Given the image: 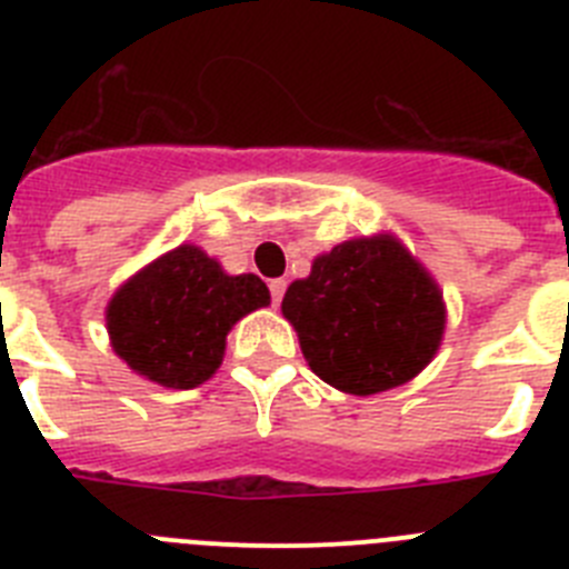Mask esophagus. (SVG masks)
<instances>
[{
    "mask_svg": "<svg viewBox=\"0 0 569 569\" xmlns=\"http://www.w3.org/2000/svg\"><path fill=\"white\" fill-rule=\"evenodd\" d=\"M268 288H270V301H273V305H281V296H284V290H288V281L273 279Z\"/></svg>",
    "mask_w": 569,
    "mask_h": 569,
    "instance_id": "obj_1",
    "label": "esophagus"
}]
</instances>
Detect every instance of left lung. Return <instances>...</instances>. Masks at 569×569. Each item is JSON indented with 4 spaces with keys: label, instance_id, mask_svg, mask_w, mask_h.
<instances>
[{
    "label": "left lung",
    "instance_id": "left-lung-1",
    "mask_svg": "<svg viewBox=\"0 0 569 569\" xmlns=\"http://www.w3.org/2000/svg\"><path fill=\"white\" fill-rule=\"evenodd\" d=\"M281 313L310 370L336 390L373 396L425 370L445 333L436 281L393 236L350 239L293 281Z\"/></svg>",
    "mask_w": 569,
    "mask_h": 569
}]
</instances>
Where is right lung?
Returning a JSON list of instances; mask_svg holds the SVG:
<instances>
[{
	"label": "right lung",
	"instance_id": "add662e5",
	"mask_svg": "<svg viewBox=\"0 0 569 569\" xmlns=\"http://www.w3.org/2000/svg\"><path fill=\"white\" fill-rule=\"evenodd\" d=\"M264 305L270 290L259 276H228L204 250L182 244L116 290L110 345L144 379L190 390L222 365L228 330Z\"/></svg>",
	"mask_w": 569,
	"mask_h": 569
}]
</instances>
